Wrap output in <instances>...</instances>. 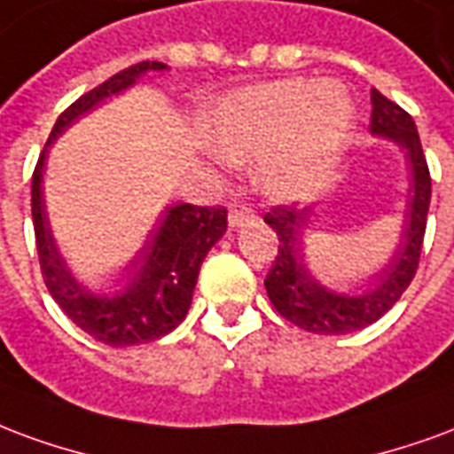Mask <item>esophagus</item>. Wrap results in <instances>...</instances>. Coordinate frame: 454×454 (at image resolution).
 Returning <instances> with one entry per match:
<instances>
[{"instance_id":"obj_1","label":"esophagus","mask_w":454,"mask_h":454,"mask_svg":"<svg viewBox=\"0 0 454 454\" xmlns=\"http://www.w3.org/2000/svg\"><path fill=\"white\" fill-rule=\"evenodd\" d=\"M254 217H256V213L251 210L249 205L234 203L230 207V217H227V220H230V227H241V224L251 223Z\"/></svg>"}]
</instances>
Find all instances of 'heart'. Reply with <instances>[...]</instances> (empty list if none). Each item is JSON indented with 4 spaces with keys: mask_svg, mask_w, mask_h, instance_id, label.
I'll use <instances>...</instances> for the list:
<instances>
[{
    "mask_svg": "<svg viewBox=\"0 0 454 454\" xmlns=\"http://www.w3.org/2000/svg\"><path fill=\"white\" fill-rule=\"evenodd\" d=\"M350 125L353 104L339 84L283 79L224 101L210 145L224 161L256 157V186L268 198L295 200L332 176Z\"/></svg>",
    "mask_w": 454,
    "mask_h": 454,
    "instance_id": "b5f03b06",
    "label": "heart"
}]
</instances>
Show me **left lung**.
<instances>
[{"instance_id": "left-lung-1", "label": "left lung", "mask_w": 454, "mask_h": 454, "mask_svg": "<svg viewBox=\"0 0 454 454\" xmlns=\"http://www.w3.org/2000/svg\"><path fill=\"white\" fill-rule=\"evenodd\" d=\"M370 130L399 142L413 168L402 244L389 263L382 268V273L377 276L375 290L360 297L336 295L309 276L302 259V231L307 230L312 210L295 207V203H280L263 215L266 224L273 227L278 237L276 261L263 280L266 293L278 312L304 332L350 333L365 329L367 324L377 322L382 314L395 307L419 268L428 205H431V171L426 164L416 122L402 106L372 89Z\"/></svg>"}]
</instances>
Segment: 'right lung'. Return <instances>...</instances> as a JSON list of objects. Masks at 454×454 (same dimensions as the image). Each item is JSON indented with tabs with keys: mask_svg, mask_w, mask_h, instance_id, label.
Wrapping results in <instances>:
<instances>
[{
	"mask_svg": "<svg viewBox=\"0 0 454 454\" xmlns=\"http://www.w3.org/2000/svg\"><path fill=\"white\" fill-rule=\"evenodd\" d=\"M147 69H167L164 62H137L122 69L104 84L82 94L72 106L59 114L51 132V140L77 115L89 111L101 98L128 89ZM43 164L45 150L38 157L31 178V213L35 249L41 261V273L52 300L62 307L72 322L91 339L114 348L150 343L186 319L193 300V287L205 254L227 230V210L223 205L181 203L168 207L159 227L152 231L140 256L130 263V283L115 297H94L77 286L59 259L52 244L51 227L43 205Z\"/></svg>",
	"mask_w": 454,
	"mask_h": 454,
	"instance_id": "1",
	"label": "right lung"
}]
</instances>
